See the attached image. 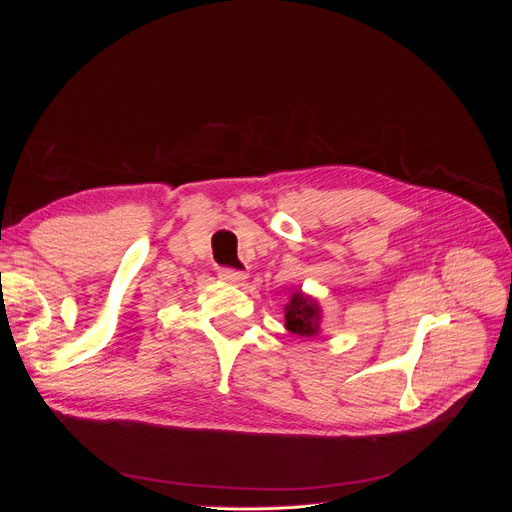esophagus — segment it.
<instances>
[{
    "label": "esophagus",
    "instance_id": "1",
    "mask_svg": "<svg viewBox=\"0 0 512 512\" xmlns=\"http://www.w3.org/2000/svg\"><path fill=\"white\" fill-rule=\"evenodd\" d=\"M218 275H220V280L232 282V284H237V282H243V280H245V273H243V271L228 269V267H220V269H218Z\"/></svg>",
    "mask_w": 512,
    "mask_h": 512
}]
</instances>
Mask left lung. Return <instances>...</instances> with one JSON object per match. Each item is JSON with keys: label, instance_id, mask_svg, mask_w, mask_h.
Masks as SVG:
<instances>
[{"label": "left lung", "instance_id": "obj_1", "mask_svg": "<svg viewBox=\"0 0 512 512\" xmlns=\"http://www.w3.org/2000/svg\"><path fill=\"white\" fill-rule=\"evenodd\" d=\"M286 329L301 337H314L320 333V305L316 299L307 297L301 290L292 292L286 305Z\"/></svg>", "mask_w": 512, "mask_h": 512}]
</instances>
